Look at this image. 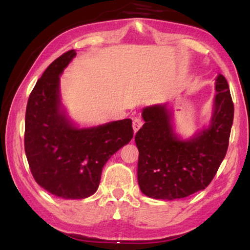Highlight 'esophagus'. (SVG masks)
Wrapping results in <instances>:
<instances>
[{
  "mask_svg": "<svg viewBox=\"0 0 250 250\" xmlns=\"http://www.w3.org/2000/svg\"><path fill=\"white\" fill-rule=\"evenodd\" d=\"M143 125V121L142 119H140V118H134L133 119V122H132V126H133V131L134 133L137 132V131L141 128Z\"/></svg>",
  "mask_w": 250,
  "mask_h": 250,
  "instance_id": "1",
  "label": "esophagus"
}]
</instances>
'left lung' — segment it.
Returning a JSON list of instances; mask_svg holds the SVG:
<instances>
[{
	"mask_svg": "<svg viewBox=\"0 0 250 250\" xmlns=\"http://www.w3.org/2000/svg\"><path fill=\"white\" fill-rule=\"evenodd\" d=\"M210 125L191 140H181L173 131L167 104L143 109L146 124L135 134L139 150L138 183L146 196L172 201L204 189L225 158L234 119L229 86L223 75L216 78Z\"/></svg>",
	"mask_w": 250,
	"mask_h": 250,
	"instance_id": "8db88e82",
	"label": "left lung"
}]
</instances>
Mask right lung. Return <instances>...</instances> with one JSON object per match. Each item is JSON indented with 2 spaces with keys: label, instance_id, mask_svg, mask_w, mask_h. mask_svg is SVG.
<instances>
[{
  "label": "right lung",
  "instance_id": "obj_1",
  "mask_svg": "<svg viewBox=\"0 0 250 250\" xmlns=\"http://www.w3.org/2000/svg\"><path fill=\"white\" fill-rule=\"evenodd\" d=\"M76 56L68 50L37 80L27 101L24 146L36 183L53 195L79 200L94 194L112 154L133 137L132 120L76 128L62 108L59 75Z\"/></svg>",
  "mask_w": 250,
  "mask_h": 250
}]
</instances>
